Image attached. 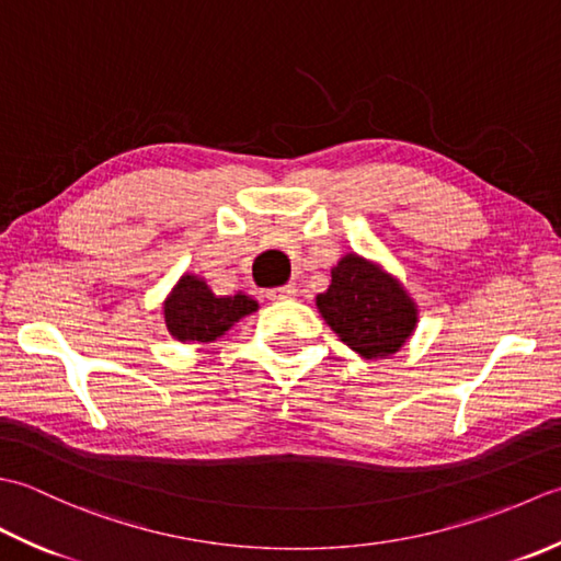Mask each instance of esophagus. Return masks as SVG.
Here are the masks:
<instances>
[{
  "instance_id": "esophagus-1",
  "label": "esophagus",
  "mask_w": 561,
  "mask_h": 561,
  "mask_svg": "<svg viewBox=\"0 0 561 561\" xmlns=\"http://www.w3.org/2000/svg\"><path fill=\"white\" fill-rule=\"evenodd\" d=\"M297 290L295 285H280V288H271L266 290V297L268 300H288V297H295Z\"/></svg>"
}]
</instances>
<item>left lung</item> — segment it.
I'll return each instance as SVG.
<instances>
[{"label": "left lung", "mask_w": 561, "mask_h": 561, "mask_svg": "<svg viewBox=\"0 0 561 561\" xmlns=\"http://www.w3.org/2000/svg\"><path fill=\"white\" fill-rule=\"evenodd\" d=\"M317 310L348 348L368 360L397 353L419 322L404 285L358 254H346L331 268V285L317 295Z\"/></svg>", "instance_id": "8db88e82"}]
</instances>
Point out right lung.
Wrapping results in <instances>:
<instances>
[{
	"label": "right lung",
	"mask_w": 561,
	"mask_h": 561,
	"mask_svg": "<svg viewBox=\"0 0 561 561\" xmlns=\"http://www.w3.org/2000/svg\"><path fill=\"white\" fill-rule=\"evenodd\" d=\"M259 302L251 295H215L208 283L184 273L164 300V324L176 341L208 344L230 331L239 319L256 312Z\"/></svg>",
	"instance_id": "1"
}]
</instances>
